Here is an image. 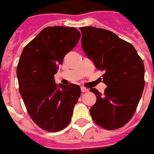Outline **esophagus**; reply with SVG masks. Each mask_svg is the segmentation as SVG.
I'll return each instance as SVG.
<instances>
[{
  "label": "esophagus",
  "mask_w": 154,
  "mask_h": 154,
  "mask_svg": "<svg viewBox=\"0 0 154 154\" xmlns=\"http://www.w3.org/2000/svg\"><path fill=\"white\" fill-rule=\"evenodd\" d=\"M88 91H89V90L87 89V88H86V87H81V91L83 92V93H84V92Z\"/></svg>",
  "instance_id": "obj_1"
}]
</instances>
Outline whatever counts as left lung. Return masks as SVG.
Returning <instances> with one entry per match:
<instances>
[{
    "label": "left lung",
    "instance_id": "1",
    "mask_svg": "<svg viewBox=\"0 0 154 154\" xmlns=\"http://www.w3.org/2000/svg\"><path fill=\"white\" fill-rule=\"evenodd\" d=\"M81 44L98 70L104 71L103 94L95 88L96 103L90 109L92 119L106 130H116L134 114L145 87L143 61L132 44L109 30L94 27L79 28Z\"/></svg>",
    "mask_w": 154,
    "mask_h": 154
}]
</instances>
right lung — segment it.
<instances>
[{"label": "right lung", "mask_w": 154, "mask_h": 154, "mask_svg": "<svg viewBox=\"0 0 154 154\" xmlns=\"http://www.w3.org/2000/svg\"><path fill=\"white\" fill-rule=\"evenodd\" d=\"M79 38L80 32L73 27H48L24 47L20 57V94L32 121L49 132L60 131L70 123L80 96L79 85H57L54 79L59 65Z\"/></svg>", "instance_id": "right-lung-1"}]
</instances>
